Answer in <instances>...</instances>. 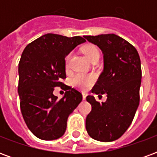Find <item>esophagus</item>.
<instances>
[{"label": "esophagus", "instance_id": "esophagus-1", "mask_svg": "<svg viewBox=\"0 0 157 157\" xmlns=\"http://www.w3.org/2000/svg\"><path fill=\"white\" fill-rule=\"evenodd\" d=\"M86 97H87V94L86 92H82V98H83V100H86Z\"/></svg>", "mask_w": 157, "mask_h": 157}]
</instances>
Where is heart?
I'll return each instance as SVG.
<instances>
[{
	"label": "heart",
	"instance_id": "heart-1",
	"mask_svg": "<svg viewBox=\"0 0 157 157\" xmlns=\"http://www.w3.org/2000/svg\"><path fill=\"white\" fill-rule=\"evenodd\" d=\"M82 53L85 55L86 58L88 59L90 61L96 58H99V50L98 48L93 44H86L82 48ZM71 55H69L65 59V63L68 65L69 59H70ZM94 81V77L92 75H86L83 74H77L75 75L72 79V84L82 90L87 89L92 85V82Z\"/></svg>",
	"mask_w": 157,
	"mask_h": 157
}]
</instances>
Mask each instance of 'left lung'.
<instances>
[{"label": "left lung", "instance_id": "8db88e82", "mask_svg": "<svg viewBox=\"0 0 157 157\" xmlns=\"http://www.w3.org/2000/svg\"><path fill=\"white\" fill-rule=\"evenodd\" d=\"M103 55V71L92 89L107 94V101L87 96L92 111L86 119L88 135L96 140L111 142L120 138L131 124L140 103L141 65L136 48L121 37L109 33L84 36Z\"/></svg>", "mask_w": 157, "mask_h": 157}]
</instances>
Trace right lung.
Instances as JSON below:
<instances>
[{
  "label": "right lung",
  "mask_w": 157,
  "mask_h": 157,
  "mask_svg": "<svg viewBox=\"0 0 157 157\" xmlns=\"http://www.w3.org/2000/svg\"><path fill=\"white\" fill-rule=\"evenodd\" d=\"M85 42L80 36L47 33L22 52L18 65L20 108L26 124L36 137L44 140L61 137L69 115L82 102V93L70 86L59 100L53 91L64 85L65 56Z\"/></svg>",
  "instance_id": "add662e5"
}]
</instances>
